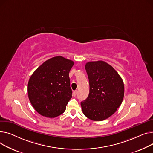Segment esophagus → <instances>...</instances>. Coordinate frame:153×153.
<instances>
[{"mask_svg": "<svg viewBox=\"0 0 153 153\" xmlns=\"http://www.w3.org/2000/svg\"><path fill=\"white\" fill-rule=\"evenodd\" d=\"M77 93H78V91H74L73 92V96H74V97H76V96L77 95Z\"/></svg>", "mask_w": 153, "mask_h": 153, "instance_id": "esophagus-1", "label": "esophagus"}]
</instances>
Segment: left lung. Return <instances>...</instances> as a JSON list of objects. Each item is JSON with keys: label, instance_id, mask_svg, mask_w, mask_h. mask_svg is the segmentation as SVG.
Here are the masks:
<instances>
[{"label": "left lung", "instance_id": "obj_1", "mask_svg": "<svg viewBox=\"0 0 153 153\" xmlns=\"http://www.w3.org/2000/svg\"><path fill=\"white\" fill-rule=\"evenodd\" d=\"M89 83L88 97L81 102L88 119L102 121L114 114L124 96L123 80L117 71L102 61L89 62L85 65Z\"/></svg>", "mask_w": 153, "mask_h": 153}]
</instances>
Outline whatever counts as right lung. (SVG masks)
<instances>
[{"mask_svg":"<svg viewBox=\"0 0 153 153\" xmlns=\"http://www.w3.org/2000/svg\"><path fill=\"white\" fill-rule=\"evenodd\" d=\"M74 62L62 56L45 61L31 76L30 101L40 115L54 118L64 113L72 97L69 72Z\"/></svg>","mask_w":153,"mask_h":153,"instance_id":"right-lung-1","label":"right lung"}]
</instances>
